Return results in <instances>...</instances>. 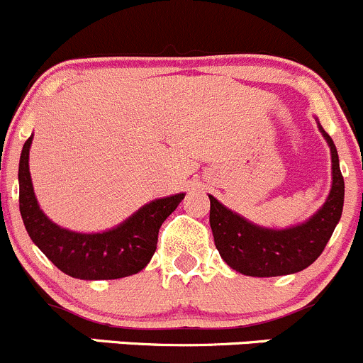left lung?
<instances>
[{"mask_svg":"<svg viewBox=\"0 0 363 363\" xmlns=\"http://www.w3.org/2000/svg\"><path fill=\"white\" fill-rule=\"evenodd\" d=\"M332 152V189L323 207L302 225L288 230L259 228L211 199V228L221 258L233 270L252 277L295 274L316 262L342 214L344 179L330 135L320 128Z\"/></svg>","mask_w":363,"mask_h":363,"instance_id":"obj_1","label":"left lung"}]
</instances>
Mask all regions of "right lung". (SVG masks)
<instances>
[{
    "label": "right lung",
    "instance_id": "right-lung-1",
    "mask_svg": "<svg viewBox=\"0 0 363 363\" xmlns=\"http://www.w3.org/2000/svg\"><path fill=\"white\" fill-rule=\"evenodd\" d=\"M24 142L19 163V207L26 230L40 251L68 276L77 279H119L137 274L151 262L164 219L184 199L181 195L144 205L117 228L104 233H75L54 225L42 211L29 175V147Z\"/></svg>",
    "mask_w": 363,
    "mask_h": 363
}]
</instances>
